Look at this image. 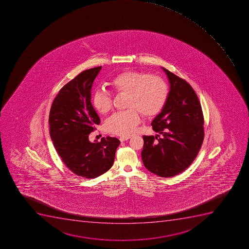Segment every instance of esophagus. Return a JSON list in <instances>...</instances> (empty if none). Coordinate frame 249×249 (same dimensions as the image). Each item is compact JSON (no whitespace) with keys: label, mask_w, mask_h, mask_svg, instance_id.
<instances>
[{"label":"esophagus","mask_w":249,"mask_h":249,"mask_svg":"<svg viewBox=\"0 0 249 249\" xmlns=\"http://www.w3.org/2000/svg\"><path fill=\"white\" fill-rule=\"evenodd\" d=\"M129 138V136H121L119 140L121 141V142H124V141H128Z\"/></svg>","instance_id":"34e87169"}]
</instances>
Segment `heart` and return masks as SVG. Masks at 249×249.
<instances>
[{
    "label": "heart",
    "mask_w": 249,
    "mask_h": 249,
    "mask_svg": "<svg viewBox=\"0 0 249 249\" xmlns=\"http://www.w3.org/2000/svg\"><path fill=\"white\" fill-rule=\"evenodd\" d=\"M110 87L115 92L127 95L128 109L112 115L105 124L107 132L120 136H129L133 132L140 121L138 110L143 117L157 114L168 96L167 83L160 76L146 75L136 71L117 74L111 80ZM92 102L96 110L102 115L107 114L112 108L110 95L104 89L96 90Z\"/></svg>",
    "instance_id": "heart-1"
}]
</instances>
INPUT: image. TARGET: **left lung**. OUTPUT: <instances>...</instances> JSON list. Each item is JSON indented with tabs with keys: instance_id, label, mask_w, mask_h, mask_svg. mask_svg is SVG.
Listing matches in <instances>:
<instances>
[{
	"instance_id": "obj_1",
	"label": "left lung",
	"mask_w": 249,
	"mask_h": 249,
	"mask_svg": "<svg viewBox=\"0 0 249 249\" xmlns=\"http://www.w3.org/2000/svg\"><path fill=\"white\" fill-rule=\"evenodd\" d=\"M162 69L168 78L170 91L162 111L152 122L159 135L143 136L141 156L148 171L168 178L182 173L197 156L203 142L204 118L191 85Z\"/></svg>"
}]
</instances>
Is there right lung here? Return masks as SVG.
<instances>
[{
  "label": "right lung",
  "instance_id": "right-lung-1",
  "mask_svg": "<svg viewBox=\"0 0 249 249\" xmlns=\"http://www.w3.org/2000/svg\"><path fill=\"white\" fill-rule=\"evenodd\" d=\"M102 67L87 70L59 90L49 114L50 136L58 156L73 173L94 178L112 167L119 140L102 137L91 143L89 135L100 118L91 104V88Z\"/></svg>",
  "mask_w": 249,
  "mask_h": 249
}]
</instances>
